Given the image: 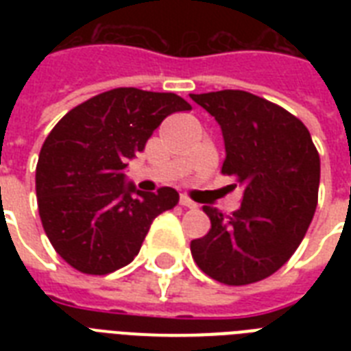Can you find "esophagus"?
I'll use <instances>...</instances> for the list:
<instances>
[{
	"label": "esophagus",
	"instance_id": "1",
	"mask_svg": "<svg viewBox=\"0 0 351 351\" xmlns=\"http://www.w3.org/2000/svg\"><path fill=\"white\" fill-rule=\"evenodd\" d=\"M180 206H184V208H189V209H195V208H197V202H193L191 198H187L186 195H182Z\"/></svg>",
	"mask_w": 351,
	"mask_h": 351
}]
</instances>
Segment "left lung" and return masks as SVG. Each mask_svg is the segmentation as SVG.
I'll return each instance as SVG.
<instances>
[{
    "label": "left lung",
    "mask_w": 351,
    "mask_h": 351,
    "mask_svg": "<svg viewBox=\"0 0 351 351\" xmlns=\"http://www.w3.org/2000/svg\"><path fill=\"white\" fill-rule=\"evenodd\" d=\"M191 100L222 129V173L242 187L231 217L204 206L211 230L191 240V255L219 282H256L282 267L304 239L315 215L321 158L304 123L261 96L226 89Z\"/></svg>",
    "instance_id": "8db88e82"
}]
</instances>
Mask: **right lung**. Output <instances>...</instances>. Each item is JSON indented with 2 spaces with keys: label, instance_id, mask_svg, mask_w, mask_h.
Returning <instances> with one entry per match:
<instances>
[{
  "label": "right lung",
  "instance_id": "add662e5",
  "mask_svg": "<svg viewBox=\"0 0 351 351\" xmlns=\"http://www.w3.org/2000/svg\"><path fill=\"white\" fill-rule=\"evenodd\" d=\"M189 109L173 93L120 87L54 125L38 158L36 195L52 247L74 269L107 275L127 266L153 220L178 204L173 187L138 191L125 167L165 118Z\"/></svg>",
  "mask_w": 351,
  "mask_h": 351
}]
</instances>
